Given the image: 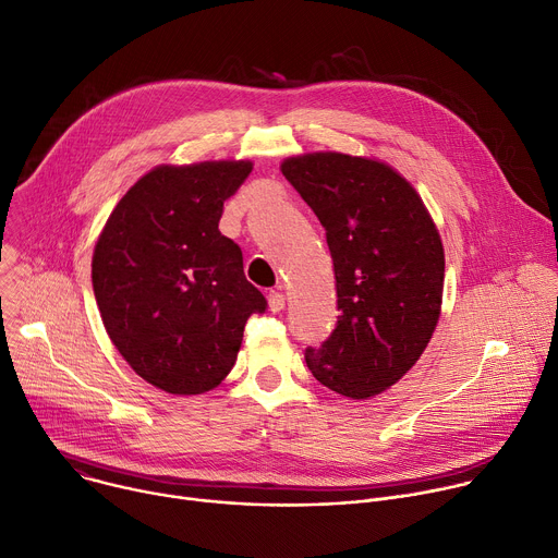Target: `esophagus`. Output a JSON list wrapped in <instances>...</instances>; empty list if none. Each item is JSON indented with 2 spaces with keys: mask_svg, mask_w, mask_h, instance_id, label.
<instances>
[{
  "mask_svg": "<svg viewBox=\"0 0 558 558\" xmlns=\"http://www.w3.org/2000/svg\"><path fill=\"white\" fill-rule=\"evenodd\" d=\"M267 302H269V308H271L274 313H278V311L284 308V293H282V291H269Z\"/></svg>",
  "mask_w": 558,
  "mask_h": 558,
  "instance_id": "1",
  "label": "esophagus"
}]
</instances>
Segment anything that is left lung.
<instances>
[{
    "label": "left lung",
    "instance_id": "1",
    "mask_svg": "<svg viewBox=\"0 0 558 558\" xmlns=\"http://www.w3.org/2000/svg\"><path fill=\"white\" fill-rule=\"evenodd\" d=\"M284 179L327 231L338 325L304 360L353 400L402 379L439 320L444 247L413 185L371 158L315 151L287 158Z\"/></svg>",
    "mask_w": 558,
    "mask_h": 558
}]
</instances>
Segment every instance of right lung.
Listing matches in <instances>:
<instances>
[{
    "label": "right lung",
    "mask_w": 558,
    "mask_h": 558,
    "mask_svg": "<svg viewBox=\"0 0 558 558\" xmlns=\"http://www.w3.org/2000/svg\"><path fill=\"white\" fill-rule=\"evenodd\" d=\"M250 161L161 166L110 214L93 256L104 327L125 362L172 395L216 388L265 295L245 278L243 252L218 231L222 205Z\"/></svg>",
    "instance_id": "right-lung-1"
}]
</instances>
